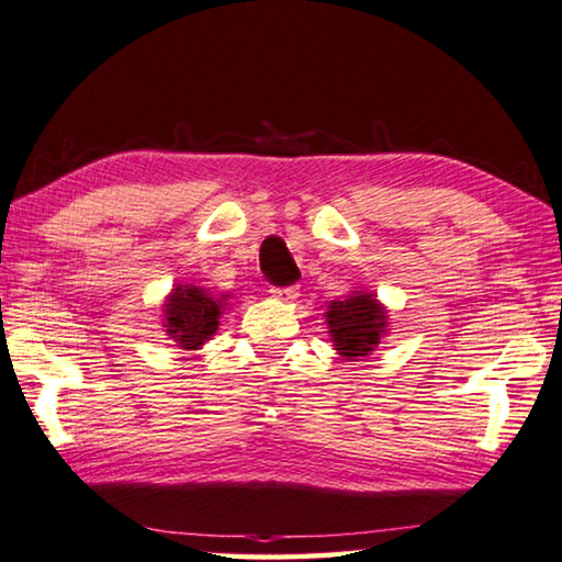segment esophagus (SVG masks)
<instances>
[{
  "label": "esophagus",
  "instance_id": "34e87169",
  "mask_svg": "<svg viewBox=\"0 0 562 562\" xmlns=\"http://www.w3.org/2000/svg\"><path fill=\"white\" fill-rule=\"evenodd\" d=\"M270 295H272L274 300L292 302V300L300 297V288H295V284H292V288H274V290H270Z\"/></svg>",
  "mask_w": 562,
  "mask_h": 562
}]
</instances>
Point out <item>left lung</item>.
<instances>
[{"instance_id": "1", "label": "left lung", "mask_w": 562, "mask_h": 562, "mask_svg": "<svg viewBox=\"0 0 562 562\" xmlns=\"http://www.w3.org/2000/svg\"><path fill=\"white\" fill-rule=\"evenodd\" d=\"M327 333L345 360L368 358L387 335V310L375 292L355 290L350 297L333 300L325 313Z\"/></svg>"}]
</instances>
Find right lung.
Returning a JSON list of instances; mask_svg holds the SVG:
<instances>
[{"mask_svg": "<svg viewBox=\"0 0 562 562\" xmlns=\"http://www.w3.org/2000/svg\"><path fill=\"white\" fill-rule=\"evenodd\" d=\"M229 295H212L200 284H175L162 302V327L180 350H200L217 333Z\"/></svg>", "mask_w": 562, "mask_h": 562, "instance_id": "right-lung-1", "label": "right lung"}]
</instances>
